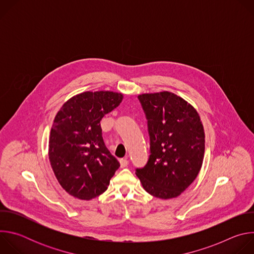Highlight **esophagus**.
I'll return each instance as SVG.
<instances>
[{"label": "esophagus", "mask_w": 254, "mask_h": 254, "mask_svg": "<svg viewBox=\"0 0 254 254\" xmlns=\"http://www.w3.org/2000/svg\"><path fill=\"white\" fill-rule=\"evenodd\" d=\"M120 163H121V167L125 168V167H127L128 165V160L127 158H123V159L120 160Z\"/></svg>", "instance_id": "34e87169"}]
</instances>
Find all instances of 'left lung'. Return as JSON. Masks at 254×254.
<instances>
[{"mask_svg":"<svg viewBox=\"0 0 254 254\" xmlns=\"http://www.w3.org/2000/svg\"><path fill=\"white\" fill-rule=\"evenodd\" d=\"M137 97L148 121L151 155L135 174L149 194L176 198L194 182L202 167L205 133L199 114L169 91Z\"/></svg>","mask_w":254,"mask_h":254,"instance_id":"left-lung-1","label":"left lung"}]
</instances>
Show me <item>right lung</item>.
Returning a JSON list of instances; mask_svg holds the SVG:
<instances>
[{
    "mask_svg": "<svg viewBox=\"0 0 254 254\" xmlns=\"http://www.w3.org/2000/svg\"><path fill=\"white\" fill-rule=\"evenodd\" d=\"M123 98L114 91H85L68 99L57 113L49 137V161L69 195L90 200L110 185L120 163L105 147L100 121Z\"/></svg>",
    "mask_w": 254,
    "mask_h": 254,
    "instance_id": "obj_1",
    "label": "right lung"
}]
</instances>
